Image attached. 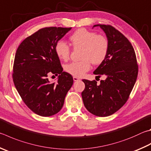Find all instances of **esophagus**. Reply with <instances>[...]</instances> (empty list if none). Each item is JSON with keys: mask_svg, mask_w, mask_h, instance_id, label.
Returning a JSON list of instances; mask_svg holds the SVG:
<instances>
[{"mask_svg": "<svg viewBox=\"0 0 151 151\" xmlns=\"http://www.w3.org/2000/svg\"><path fill=\"white\" fill-rule=\"evenodd\" d=\"M73 80H74V81H79L80 80V78H78V77H76V76H73Z\"/></svg>", "mask_w": 151, "mask_h": 151, "instance_id": "1", "label": "esophagus"}]
</instances>
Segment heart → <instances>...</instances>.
Here are the masks:
<instances>
[{
    "instance_id": "obj_1",
    "label": "heart",
    "mask_w": 151,
    "mask_h": 151,
    "mask_svg": "<svg viewBox=\"0 0 151 151\" xmlns=\"http://www.w3.org/2000/svg\"><path fill=\"white\" fill-rule=\"evenodd\" d=\"M70 40L75 49H82L81 61L73 62L65 65V70L70 75L81 77L90 70L91 63L97 65L105 60L108 53L109 42L107 38L86 29H79L70 35ZM55 52L57 57L63 61L69 59L70 49L64 41L56 43Z\"/></svg>"
}]
</instances>
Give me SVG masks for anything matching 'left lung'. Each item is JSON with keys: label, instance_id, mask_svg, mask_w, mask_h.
<instances>
[{"label": "left lung", "instance_id": "8db88e82", "mask_svg": "<svg viewBox=\"0 0 151 151\" xmlns=\"http://www.w3.org/2000/svg\"><path fill=\"white\" fill-rule=\"evenodd\" d=\"M106 34L109 42L106 59L94 71L106 78L98 84L96 81L83 80L85 88L82 92L85 108L99 117L111 116L128 100L138 75V65L131 43L118 30L109 25L97 24Z\"/></svg>", "mask_w": 151, "mask_h": 151}]
</instances>
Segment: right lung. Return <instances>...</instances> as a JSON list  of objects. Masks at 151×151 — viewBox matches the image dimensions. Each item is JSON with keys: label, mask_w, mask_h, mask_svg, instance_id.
I'll list each match as a JSON object with an SVG mask.
<instances>
[{"label": "right lung", "mask_w": 151, "mask_h": 151, "mask_svg": "<svg viewBox=\"0 0 151 151\" xmlns=\"http://www.w3.org/2000/svg\"><path fill=\"white\" fill-rule=\"evenodd\" d=\"M71 28L49 27L38 30L19 45L13 67V81L26 105L39 116H51L61 110L73 84L69 73L63 72L55 52L56 43ZM59 75L57 83L47 78Z\"/></svg>", "instance_id": "1"}]
</instances>
